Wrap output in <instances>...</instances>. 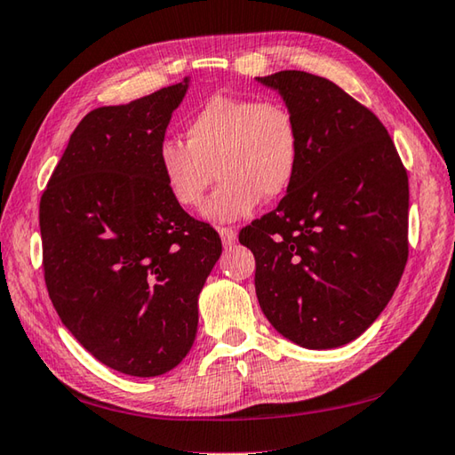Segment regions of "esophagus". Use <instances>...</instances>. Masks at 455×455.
<instances>
[{
  "instance_id": "obj_1",
  "label": "esophagus",
  "mask_w": 455,
  "mask_h": 455,
  "mask_svg": "<svg viewBox=\"0 0 455 455\" xmlns=\"http://www.w3.org/2000/svg\"><path fill=\"white\" fill-rule=\"evenodd\" d=\"M219 235H220V241L225 246H233L236 243V230L235 228L222 227V228H219Z\"/></svg>"
}]
</instances>
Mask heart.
<instances>
[{
	"label": "heart",
	"instance_id": "heart-1",
	"mask_svg": "<svg viewBox=\"0 0 455 455\" xmlns=\"http://www.w3.org/2000/svg\"><path fill=\"white\" fill-rule=\"evenodd\" d=\"M185 135L187 143L161 141L156 167L183 209H199L217 171L222 183L204 206L212 222L243 219L262 196L284 195L299 169V125L275 99L212 97L188 119Z\"/></svg>",
	"mask_w": 455,
	"mask_h": 455
}]
</instances>
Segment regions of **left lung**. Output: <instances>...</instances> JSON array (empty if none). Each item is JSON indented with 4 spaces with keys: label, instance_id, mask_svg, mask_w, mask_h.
<instances>
[{
    "label": "left lung",
    "instance_id": "8db88e82",
    "mask_svg": "<svg viewBox=\"0 0 455 455\" xmlns=\"http://www.w3.org/2000/svg\"><path fill=\"white\" fill-rule=\"evenodd\" d=\"M292 111L300 161L276 211L241 230L264 316L302 348H340L390 302L408 260L406 169L374 113L307 71L256 77Z\"/></svg>",
    "mask_w": 455,
    "mask_h": 455
}]
</instances>
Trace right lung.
<instances>
[{
  "label": "right lung",
  "instance_id": "right-lung-1",
  "mask_svg": "<svg viewBox=\"0 0 455 455\" xmlns=\"http://www.w3.org/2000/svg\"><path fill=\"white\" fill-rule=\"evenodd\" d=\"M188 79L87 113L39 203L49 299L105 366L153 378L180 364L222 244L175 203L156 167Z\"/></svg>",
  "mask_w": 455,
  "mask_h": 455
}]
</instances>
